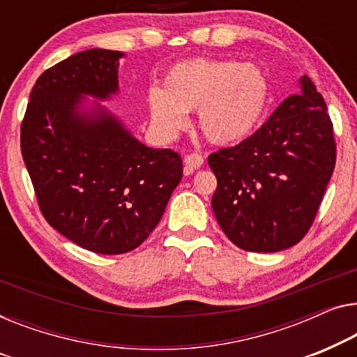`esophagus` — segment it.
Returning a JSON list of instances; mask_svg holds the SVG:
<instances>
[{
	"mask_svg": "<svg viewBox=\"0 0 357 357\" xmlns=\"http://www.w3.org/2000/svg\"><path fill=\"white\" fill-rule=\"evenodd\" d=\"M184 165H185V173H192L195 169H199L204 165V157L199 153H189L188 157L184 158Z\"/></svg>",
	"mask_w": 357,
	"mask_h": 357,
	"instance_id": "1",
	"label": "esophagus"
}]
</instances>
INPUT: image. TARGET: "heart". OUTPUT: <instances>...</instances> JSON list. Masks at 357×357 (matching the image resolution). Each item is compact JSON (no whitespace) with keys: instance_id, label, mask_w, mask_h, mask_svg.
<instances>
[{"instance_id":"heart-1","label":"heart","mask_w":357,"mask_h":357,"mask_svg":"<svg viewBox=\"0 0 357 357\" xmlns=\"http://www.w3.org/2000/svg\"><path fill=\"white\" fill-rule=\"evenodd\" d=\"M270 102V80L262 68L233 59L195 58L174 64L162 87L149 89L150 126L173 139L197 108V126L217 145L234 144L259 126Z\"/></svg>"}]
</instances>
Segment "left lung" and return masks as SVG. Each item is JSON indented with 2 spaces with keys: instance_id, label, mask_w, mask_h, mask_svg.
I'll return each mask as SVG.
<instances>
[{
  "instance_id": "8db88e82",
  "label": "left lung",
  "mask_w": 357,
  "mask_h": 357,
  "mask_svg": "<svg viewBox=\"0 0 357 357\" xmlns=\"http://www.w3.org/2000/svg\"><path fill=\"white\" fill-rule=\"evenodd\" d=\"M267 123L234 147L208 155L217 176L212 208L231 243L249 252H278L312 227L335 169L336 144L327 105L301 77Z\"/></svg>"
}]
</instances>
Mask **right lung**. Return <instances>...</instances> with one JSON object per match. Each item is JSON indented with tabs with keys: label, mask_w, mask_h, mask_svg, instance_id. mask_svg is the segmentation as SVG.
<instances>
[{
	"label": "right lung",
	"mask_w": 357,
	"mask_h": 357,
	"mask_svg": "<svg viewBox=\"0 0 357 357\" xmlns=\"http://www.w3.org/2000/svg\"><path fill=\"white\" fill-rule=\"evenodd\" d=\"M92 48L37 79L21 126V152L40 212L52 227L95 254H124L157 227L183 178L172 149H150L116 116L82 95L118 92L119 58Z\"/></svg>",
	"instance_id": "obj_1"
}]
</instances>
